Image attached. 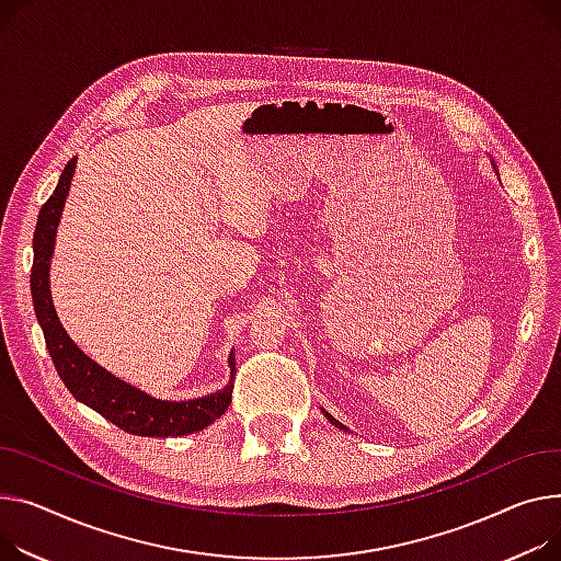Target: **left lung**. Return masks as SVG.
Listing matches in <instances>:
<instances>
[{
    "mask_svg": "<svg viewBox=\"0 0 561 561\" xmlns=\"http://www.w3.org/2000/svg\"><path fill=\"white\" fill-rule=\"evenodd\" d=\"M492 167H494V171H496V164H492ZM496 173H499V171H496ZM322 413H324V417H327V420H329V422H331V424H333V426H335V428H341V431H350V428H347V426H345V424H341V422H339V420H335V417H333V415H329V413H327V410H324V408H322Z\"/></svg>",
    "mask_w": 561,
    "mask_h": 561,
    "instance_id": "1",
    "label": "left lung"
}]
</instances>
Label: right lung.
<instances>
[{"label":"right lung","mask_w":561,"mask_h":561,"mask_svg":"<svg viewBox=\"0 0 561 561\" xmlns=\"http://www.w3.org/2000/svg\"><path fill=\"white\" fill-rule=\"evenodd\" d=\"M73 171H77V158H71L62 169L54 194L43 205L41 216H37L33 232L31 297L35 318L43 327L45 343L58 369V377L62 379L67 390L77 397V401L90 405L99 415H103L107 422L119 426L126 433L144 437H180L207 428L226 413L232 401V388L237 377L234 352H230L228 356L230 381L226 388L198 399L169 401L151 397L101 367L81 347H77V343L69 339V333L60 324L51 300L49 268L58 222L69 194Z\"/></svg>","instance_id":"obj_1"}]
</instances>
